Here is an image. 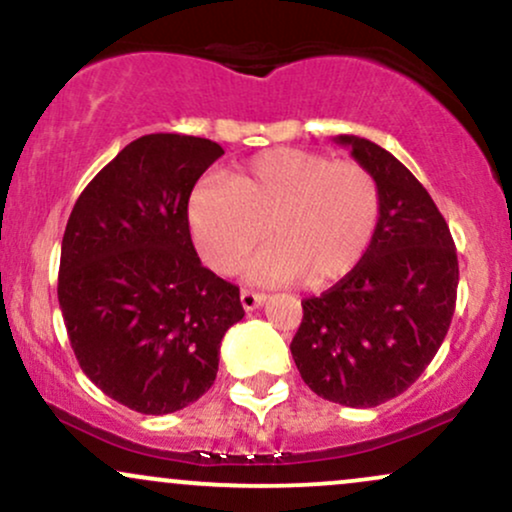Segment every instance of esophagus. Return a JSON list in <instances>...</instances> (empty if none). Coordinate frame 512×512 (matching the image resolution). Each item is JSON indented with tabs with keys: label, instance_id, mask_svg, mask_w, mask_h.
I'll return each instance as SVG.
<instances>
[{
	"label": "esophagus",
	"instance_id": "esophagus-1",
	"mask_svg": "<svg viewBox=\"0 0 512 512\" xmlns=\"http://www.w3.org/2000/svg\"><path fill=\"white\" fill-rule=\"evenodd\" d=\"M267 301V296H264V293H257V291H250V289H243L240 291V303H243V308L248 310H255V308H260V305Z\"/></svg>",
	"mask_w": 512,
	"mask_h": 512
}]
</instances>
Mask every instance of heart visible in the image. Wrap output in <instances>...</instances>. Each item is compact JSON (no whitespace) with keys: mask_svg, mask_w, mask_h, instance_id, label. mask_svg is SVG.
<instances>
[{"mask_svg":"<svg viewBox=\"0 0 512 512\" xmlns=\"http://www.w3.org/2000/svg\"><path fill=\"white\" fill-rule=\"evenodd\" d=\"M380 219V190L354 161L305 149H269L223 178L204 180L187 202L190 233L211 269L231 274L248 264L257 284L296 279L322 289L344 279L366 255Z\"/></svg>","mask_w":512,"mask_h":512,"instance_id":"obj_1","label":"heart"}]
</instances>
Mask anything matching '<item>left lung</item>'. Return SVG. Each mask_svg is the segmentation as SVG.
<instances>
[{
	"label": "left lung",
	"instance_id": "left-lung-1",
	"mask_svg": "<svg viewBox=\"0 0 512 512\" xmlns=\"http://www.w3.org/2000/svg\"><path fill=\"white\" fill-rule=\"evenodd\" d=\"M370 170L380 219L366 255L322 296L301 303L291 342L303 383L344 407H378L416 383L450 330L455 243L436 202L407 166L361 137L334 139Z\"/></svg>",
	"mask_w": 512,
	"mask_h": 512
}]
</instances>
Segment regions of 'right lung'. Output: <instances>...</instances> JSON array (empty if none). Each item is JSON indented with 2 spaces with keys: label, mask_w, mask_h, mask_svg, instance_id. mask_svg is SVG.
<instances>
[{
  "label": "right lung",
  "mask_w": 512,
  "mask_h": 512,
  "mask_svg": "<svg viewBox=\"0 0 512 512\" xmlns=\"http://www.w3.org/2000/svg\"><path fill=\"white\" fill-rule=\"evenodd\" d=\"M223 149L187 134L134 139L86 185L62 238L57 298L76 361L139 414H173L214 385L240 289L199 262L187 202Z\"/></svg>",
  "instance_id": "1"
}]
</instances>
